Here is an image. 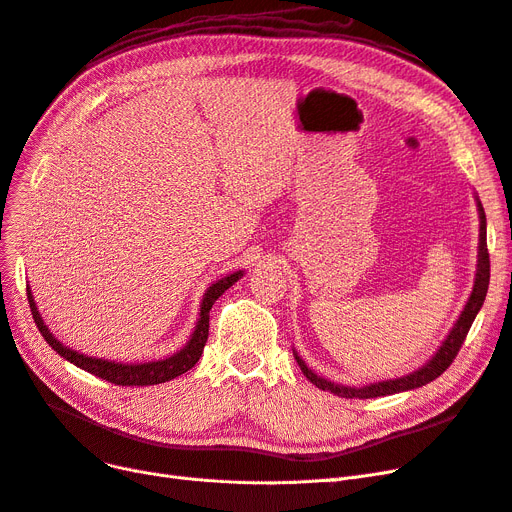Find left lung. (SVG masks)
I'll return each mask as SVG.
<instances>
[{
	"instance_id": "obj_1",
	"label": "left lung",
	"mask_w": 512,
	"mask_h": 512,
	"mask_svg": "<svg viewBox=\"0 0 512 512\" xmlns=\"http://www.w3.org/2000/svg\"><path fill=\"white\" fill-rule=\"evenodd\" d=\"M477 199V209H479V252H477V273H474V284L470 290L468 301L457 317V322L453 324V328L449 330V334L445 337V341L440 343V347L436 349V354L424 364L419 366L417 370L409 375H402L396 379H387V381H377V383H368V385H343V383H334L326 377H320L317 373L305 364V360L294 351V360L301 366L303 375L315 385L320 387L324 392H330L334 396L341 398H379V396H392L398 392H409V390H417V387L426 385L430 381H434L436 377H440L445 370L451 366L453 358L460 351L466 334L474 322V317L481 311L485 296H487V288H489V254H487V218H485V209Z\"/></svg>"
}]
</instances>
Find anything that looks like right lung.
Returning <instances> with one entry per match:
<instances>
[{"label":"right lung","instance_id":"obj_1","mask_svg":"<svg viewBox=\"0 0 512 512\" xmlns=\"http://www.w3.org/2000/svg\"><path fill=\"white\" fill-rule=\"evenodd\" d=\"M241 277H243V271L228 273V275L220 277L218 281H214V284H211L205 290L203 301H201V309H199L197 326H195V330H192L188 343L180 351H175L173 356L163 358V360L137 362V364L86 356V354H80V351L65 347L59 339H55V334H52L48 330V326L44 324L42 315L38 311V305H35V301H33V292H31L29 286H27V298H29L33 320H35V324H38V330L42 332V337L46 339V343L52 349H55L61 358L76 364L78 368L86 370V373L110 381L114 385H156V383H165V381H171L175 377L188 373V370L199 362V358L203 354V347L207 343V334H209V311H211V307H214L218 298Z\"/></svg>","mask_w":512,"mask_h":512}]
</instances>
